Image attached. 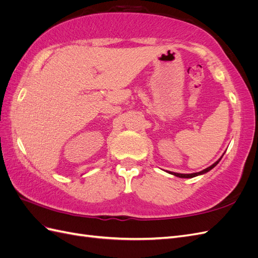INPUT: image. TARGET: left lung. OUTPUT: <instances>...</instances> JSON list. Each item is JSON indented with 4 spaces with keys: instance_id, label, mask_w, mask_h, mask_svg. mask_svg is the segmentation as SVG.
I'll return each instance as SVG.
<instances>
[{
    "instance_id": "1",
    "label": "left lung",
    "mask_w": 258,
    "mask_h": 258,
    "mask_svg": "<svg viewBox=\"0 0 258 258\" xmlns=\"http://www.w3.org/2000/svg\"><path fill=\"white\" fill-rule=\"evenodd\" d=\"M223 157V156H222ZM222 157L218 159L216 162H214L212 166H210L209 168H207V169H205V170H202V171H200V172H196V173H191V174H182V173H175V172H170L169 171V173L170 174H173V175H175V176H177V177H183V178H189V177H195V176H197V175H200V174H205V173H207V172H209V171L211 170V169H213L218 162H220V160L222 159Z\"/></svg>"
}]
</instances>
